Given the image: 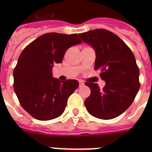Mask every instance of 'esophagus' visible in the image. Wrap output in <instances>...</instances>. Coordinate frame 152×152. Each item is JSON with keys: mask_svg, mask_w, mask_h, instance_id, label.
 <instances>
[{"mask_svg": "<svg viewBox=\"0 0 152 152\" xmlns=\"http://www.w3.org/2000/svg\"><path fill=\"white\" fill-rule=\"evenodd\" d=\"M79 83H80V87H82V86L84 85V83L82 80H79Z\"/></svg>", "mask_w": 152, "mask_h": 152, "instance_id": "esophagus-1", "label": "esophagus"}]
</instances>
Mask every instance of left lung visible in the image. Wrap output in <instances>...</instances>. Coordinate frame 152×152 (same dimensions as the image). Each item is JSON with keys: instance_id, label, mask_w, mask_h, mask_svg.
Segmentation results:
<instances>
[{"instance_id": "left-lung-1", "label": "left lung", "mask_w": 152, "mask_h": 152, "mask_svg": "<svg viewBox=\"0 0 152 152\" xmlns=\"http://www.w3.org/2000/svg\"><path fill=\"white\" fill-rule=\"evenodd\" d=\"M79 36L95 50V69H100V77L106 82L102 90L97 83H85L91 89L84 102L86 109L100 119L117 118L129 107L139 91L140 71L134 55L119 37L107 30H92Z\"/></svg>"}]
</instances>
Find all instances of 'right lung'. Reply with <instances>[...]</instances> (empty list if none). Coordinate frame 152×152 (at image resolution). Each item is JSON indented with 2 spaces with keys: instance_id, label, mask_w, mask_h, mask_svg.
Segmentation results:
<instances>
[{
  "instance_id": "1",
  "label": "right lung",
  "mask_w": 152,
  "mask_h": 152,
  "mask_svg": "<svg viewBox=\"0 0 152 152\" xmlns=\"http://www.w3.org/2000/svg\"><path fill=\"white\" fill-rule=\"evenodd\" d=\"M81 42L76 34L47 33L30 43L20 55L13 72L14 91L23 108L35 119L52 120L64 111L79 83L76 80L54 78L52 68L62 62L68 49Z\"/></svg>"
}]
</instances>
